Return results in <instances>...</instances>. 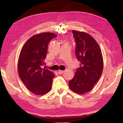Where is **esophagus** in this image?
<instances>
[{
    "label": "esophagus",
    "mask_w": 123,
    "mask_h": 123,
    "mask_svg": "<svg viewBox=\"0 0 123 123\" xmlns=\"http://www.w3.org/2000/svg\"><path fill=\"white\" fill-rule=\"evenodd\" d=\"M64 72V71H63V70H59V71H58V73L59 74H63Z\"/></svg>",
    "instance_id": "1"
}]
</instances>
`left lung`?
<instances>
[{
  "label": "left lung",
  "instance_id": "obj_1",
  "mask_svg": "<svg viewBox=\"0 0 123 123\" xmlns=\"http://www.w3.org/2000/svg\"><path fill=\"white\" fill-rule=\"evenodd\" d=\"M76 43L75 55L80 63L74 78L69 81L74 92L83 95L92 89L103 70V57L96 41L89 34L72 30Z\"/></svg>",
  "mask_w": 123,
  "mask_h": 123
}]
</instances>
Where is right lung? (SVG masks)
<instances>
[{
    "mask_svg": "<svg viewBox=\"0 0 123 123\" xmlns=\"http://www.w3.org/2000/svg\"><path fill=\"white\" fill-rule=\"evenodd\" d=\"M56 36L53 33L37 34L28 39L20 51L18 74L27 89L35 95H44L52 88L55 74L41 67L45 64L49 41Z\"/></svg>",
    "mask_w": 123,
    "mask_h": 123,
    "instance_id": "add662e5",
    "label": "right lung"
}]
</instances>
